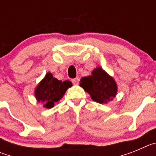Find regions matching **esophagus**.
<instances>
[{"label":"esophagus","instance_id":"34e87169","mask_svg":"<svg viewBox=\"0 0 156 156\" xmlns=\"http://www.w3.org/2000/svg\"><path fill=\"white\" fill-rule=\"evenodd\" d=\"M79 81H80V79L78 78V77H76V78H74V79L72 80V82H73V84H78V83H79Z\"/></svg>","mask_w":156,"mask_h":156}]
</instances>
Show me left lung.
Returning <instances> with one entry per match:
<instances>
[{
    "instance_id": "left-lung-1",
    "label": "left lung",
    "mask_w": 156,
    "mask_h": 156,
    "mask_svg": "<svg viewBox=\"0 0 156 156\" xmlns=\"http://www.w3.org/2000/svg\"><path fill=\"white\" fill-rule=\"evenodd\" d=\"M92 75L83 77L80 87L90 95L92 100L100 104L112 100L117 93V85L112 77L101 68L94 69Z\"/></svg>"
}]
</instances>
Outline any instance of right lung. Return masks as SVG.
Masks as SVG:
<instances>
[{"mask_svg":"<svg viewBox=\"0 0 156 156\" xmlns=\"http://www.w3.org/2000/svg\"><path fill=\"white\" fill-rule=\"evenodd\" d=\"M70 87H72L70 81L58 80L53 77L51 73H48L36 88V98L39 102L44 103V107L51 108L63 97Z\"/></svg>","mask_w":156,"mask_h":156,"instance_id":"obj_1","label":"right lung"}]
</instances>
